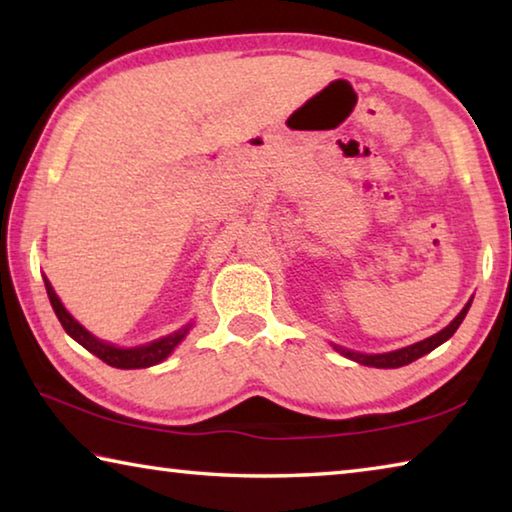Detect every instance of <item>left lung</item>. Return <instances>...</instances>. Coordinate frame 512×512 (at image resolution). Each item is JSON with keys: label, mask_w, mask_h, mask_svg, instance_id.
Here are the masks:
<instances>
[{"label": "left lung", "mask_w": 512, "mask_h": 512, "mask_svg": "<svg viewBox=\"0 0 512 512\" xmlns=\"http://www.w3.org/2000/svg\"><path fill=\"white\" fill-rule=\"evenodd\" d=\"M467 309H470V302H467L461 314H458L445 329H440L438 334L429 336V339H424V341H420V343L409 345V348H402V350H395V352H386V354H359V352L343 350V348H339V345H334V348L339 350L341 354H345V357H348V359L363 363V366H372V368H400V366H406V363H411V361H415V359L424 357V354H427V352L436 350L440 343H445V341L449 339V336H452V334L456 332L458 325L463 323Z\"/></svg>", "instance_id": "8db88e82"}]
</instances>
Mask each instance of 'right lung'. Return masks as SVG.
Wrapping results in <instances>:
<instances>
[{
    "label": "right lung",
    "mask_w": 512,
    "mask_h": 512,
    "mask_svg": "<svg viewBox=\"0 0 512 512\" xmlns=\"http://www.w3.org/2000/svg\"><path fill=\"white\" fill-rule=\"evenodd\" d=\"M45 287H47V296L51 307H54L56 316L60 320V325H63L65 332L72 336L76 343H81L85 350L92 352L94 357H99L101 361H106L108 366L112 368H121V370H135V368H149L155 366V363H160L169 357L173 352V348L185 339V334L189 332V325L178 329V332H173L169 336H164V339L153 341L149 345H142V348H115V345L110 343H103L99 341L97 336H92L88 329L83 325L76 323L72 318V314L63 307V302L58 300L54 287H51L49 280L45 277Z\"/></svg>",
    "instance_id": "obj_1"
}]
</instances>
